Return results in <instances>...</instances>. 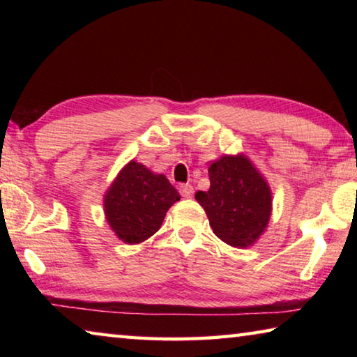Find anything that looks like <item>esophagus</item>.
Listing matches in <instances>:
<instances>
[{"label":"esophagus","instance_id":"1","mask_svg":"<svg viewBox=\"0 0 357 357\" xmlns=\"http://www.w3.org/2000/svg\"><path fill=\"white\" fill-rule=\"evenodd\" d=\"M179 193L184 198H190L193 195V187L190 184H181L179 185Z\"/></svg>","mask_w":357,"mask_h":357}]
</instances>
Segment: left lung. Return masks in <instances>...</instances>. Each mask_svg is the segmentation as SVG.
<instances>
[{
    "mask_svg": "<svg viewBox=\"0 0 357 357\" xmlns=\"http://www.w3.org/2000/svg\"><path fill=\"white\" fill-rule=\"evenodd\" d=\"M211 187L197 192L214 234L228 245L245 249L264 233L273 211L269 184L244 154L222 155L209 167Z\"/></svg>",
    "mask_w": 357,
    "mask_h": 357,
    "instance_id": "obj_1",
    "label": "left lung"
}]
</instances>
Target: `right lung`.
I'll return each instance as SVG.
<instances>
[{
    "instance_id": "right-lung-1",
    "label": "right lung",
    "mask_w": 357,
    "mask_h": 357,
    "mask_svg": "<svg viewBox=\"0 0 357 357\" xmlns=\"http://www.w3.org/2000/svg\"><path fill=\"white\" fill-rule=\"evenodd\" d=\"M179 198L164 174L130 160L105 192V219L123 243L138 244L160 228L167 211Z\"/></svg>"
}]
</instances>
